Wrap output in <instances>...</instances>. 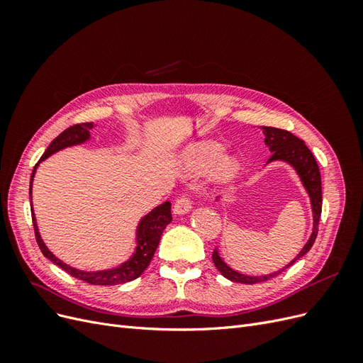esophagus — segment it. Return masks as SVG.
Segmentation results:
<instances>
[{
    "label": "esophagus",
    "mask_w": 363,
    "mask_h": 363,
    "mask_svg": "<svg viewBox=\"0 0 363 363\" xmlns=\"http://www.w3.org/2000/svg\"><path fill=\"white\" fill-rule=\"evenodd\" d=\"M191 208H192L191 200L186 195H182V196H179L177 200H175L172 211H174L175 215H184V213H188Z\"/></svg>",
    "instance_id": "34e87169"
}]
</instances>
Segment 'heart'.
I'll return each mask as SVG.
<instances>
[{
    "mask_svg": "<svg viewBox=\"0 0 363 363\" xmlns=\"http://www.w3.org/2000/svg\"><path fill=\"white\" fill-rule=\"evenodd\" d=\"M224 148L216 142H201L184 151L182 169L188 174L200 175L213 169V179L219 183L235 180L240 172V163L236 159L225 157Z\"/></svg>",
    "mask_w": 363,
    "mask_h": 363,
    "instance_id": "1",
    "label": "heart"
}]
</instances>
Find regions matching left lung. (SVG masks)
I'll return each instance as SVG.
<instances>
[{
    "label": "left lung",
    "mask_w": 363,
    "mask_h": 363,
    "mask_svg": "<svg viewBox=\"0 0 363 363\" xmlns=\"http://www.w3.org/2000/svg\"><path fill=\"white\" fill-rule=\"evenodd\" d=\"M263 135H265V144L268 145L271 151V157L269 162H286L291 167L296 171V174L300 175L301 183L306 188L307 194L311 196V204H312V212H313V230L312 235L307 240L303 250L298 252L294 260H291L286 267L272 272L267 274V276H259V277H252V276H245V274H240L235 269L230 268L227 263L219 257L218 250L213 251L212 259L215 267L218 271L223 274V276L228 280L236 281V283H245V284H255L260 281H267L272 277H277L279 274H281L284 269L289 268L291 265L303 257L307 251H309L315 242L316 235H318V224H320V218H321V211H323V191H321V174L320 168H318V163L311 152V150L306 147L304 142L294 136L291 131L281 130V128H274V127H263Z\"/></svg>",
    "instance_id": "left-lung-1"
}]
</instances>
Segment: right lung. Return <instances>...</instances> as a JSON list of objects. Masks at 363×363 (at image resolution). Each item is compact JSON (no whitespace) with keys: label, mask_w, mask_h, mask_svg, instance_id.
<instances>
[{"label":"right lung","mask_w":363,"mask_h":363,"mask_svg":"<svg viewBox=\"0 0 363 363\" xmlns=\"http://www.w3.org/2000/svg\"><path fill=\"white\" fill-rule=\"evenodd\" d=\"M94 127L92 123H83V124H75L69 128H67L65 131L54 139L50 147L47 148V151L43 152V156L40 157V160L36 163V167L33 168L31 172V179H30V203H31V184H33V177H35L36 168L39 167V163L42 160H45L47 157H50L54 152H57L67 147H72V145H79L86 142L87 139L91 138L89 130ZM31 218H33V227H35V235H36V240L38 245L42 251V255L45 256L47 259H50L52 263H56L59 268H62L63 271H67L69 276L83 280L86 283L91 284H100V286H111V284H121V283H127L138 279L142 272L147 269V267L150 265V262L155 256V251L159 247L160 242V236L163 233L164 227H167L171 221H172V215H171V203L164 201L163 204L157 206L152 208V211L145 215L144 218L139 221V225L136 228V251L133 252L127 262H124L123 265H119L116 268L112 269H103V271H82L72 268L67 263L62 262L60 259H57L52 252L47 248V245L43 244V240L39 235V228L36 224V218L35 213H33L31 208Z\"/></svg>","instance_id":"add662e5"}]
</instances>
